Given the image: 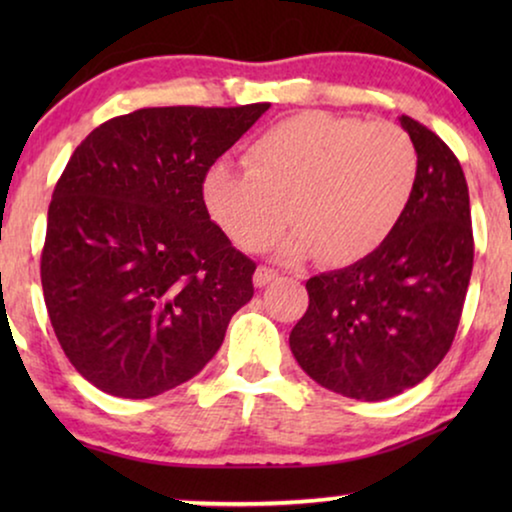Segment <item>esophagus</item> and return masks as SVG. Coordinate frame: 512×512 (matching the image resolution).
I'll return each instance as SVG.
<instances>
[{
  "instance_id": "34e87169",
  "label": "esophagus",
  "mask_w": 512,
  "mask_h": 512,
  "mask_svg": "<svg viewBox=\"0 0 512 512\" xmlns=\"http://www.w3.org/2000/svg\"><path fill=\"white\" fill-rule=\"evenodd\" d=\"M275 277H277V270L268 268V265H258L256 272H254V284L258 286V289H261V286L270 284Z\"/></svg>"
}]
</instances>
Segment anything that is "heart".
Returning a JSON list of instances; mask_svg holds the SVG:
<instances>
[{
  "instance_id": "1",
  "label": "heart",
  "mask_w": 512,
  "mask_h": 512,
  "mask_svg": "<svg viewBox=\"0 0 512 512\" xmlns=\"http://www.w3.org/2000/svg\"><path fill=\"white\" fill-rule=\"evenodd\" d=\"M247 167L214 165L202 200L216 226L258 251L298 226L286 258L317 251L333 265L361 261L391 235L417 184L408 132L389 121L307 111L279 121L247 149Z\"/></svg>"
}]
</instances>
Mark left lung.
Masks as SVG:
<instances>
[{
  "label": "left lung",
  "instance_id": "obj_1",
  "mask_svg": "<svg viewBox=\"0 0 512 512\" xmlns=\"http://www.w3.org/2000/svg\"><path fill=\"white\" fill-rule=\"evenodd\" d=\"M419 170L391 235L361 261L307 279L310 305L289 335L321 387L382 401L415 387L450 352L473 270L468 186L436 132L401 116Z\"/></svg>",
  "mask_w": 512,
  "mask_h": 512
}]
</instances>
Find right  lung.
Wrapping results in <instances>:
<instances>
[{"label": "right lung", "mask_w": 512, "mask_h": 512, "mask_svg": "<svg viewBox=\"0 0 512 512\" xmlns=\"http://www.w3.org/2000/svg\"><path fill=\"white\" fill-rule=\"evenodd\" d=\"M270 104L151 107L95 128L48 207L41 286L72 366L151 398L200 373L254 296L256 263L209 219L202 181Z\"/></svg>", "instance_id": "right-lung-1"}]
</instances>
